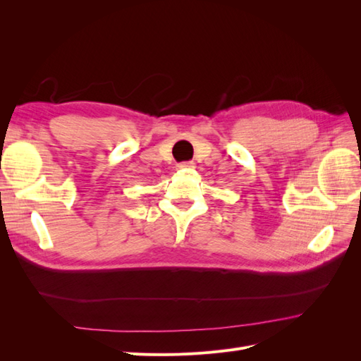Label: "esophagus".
<instances>
[{
  "instance_id": "34e87169",
  "label": "esophagus",
  "mask_w": 361,
  "mask_h": 361,
  "mask_svg": "<svg viewBox=\"0 0 361 361\" xmlns=\"http://www.w3.org/2000/svg\"><path fill=\"white\" fill-rule=\"evenodd\" d=\"M194 167V162H180L178 164V169H191Z\"/></svg>"
}]
</instances>
